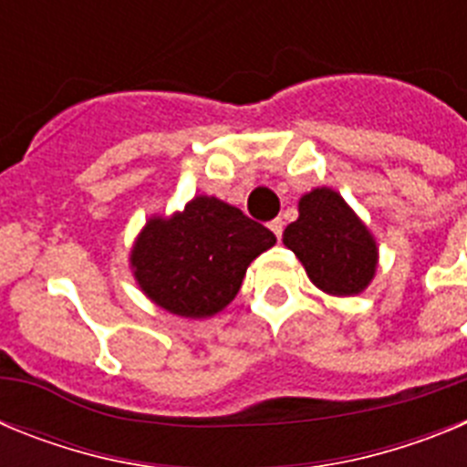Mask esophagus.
<instances>
[{
	"instance_id": "obj_1",
	"label": "esophagus",
	"mask_w": 467,
	"mask_h": 467,
	"mask_svg": "<svg viewBox=\"0 0 467 467\" xmlns=\"http://www.w3.org/2000/svg\"><path fill=\"white\" fill-rule=\"evenodd\" d=\"M269 229L274 231L275 234V238H283V229H285V224H283V220H274V222H269Z\"/></svg>"
}]
</instances>
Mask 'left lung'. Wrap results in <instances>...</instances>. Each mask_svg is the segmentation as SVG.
<instances>
[{"label": "left lung", "instance_id": "8db88e82", "mask_svg": "<svg viewBox=\"0 0 467 467\" xmlns=\"http://www.w3.org/2000/svg\"><path fill=\"white\" fill-rule=\"evenodd\" d=\"M283 243L327 295H360L377 274V241L334 189L317 187L299 198V220L285 229Z\"/></svg>", "mask_w": 467, "mask_h": 467}]
</instances>
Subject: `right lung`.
Instances as JSON below:
<instances>
[{
	"instance_id": "right-lung-1",
	"label": "right lung",
	"mask_w": 467,
	"mask_h": 467,
	"mask_svg": "<svg viewBox=\"0 0 467 467\" xmlns=\"http://www.w3.org/2000/svg\"><path fill=\"white\" fill-rule=\"evenodd\" d=\"M275 243L259 222L214 196H196L172 217H151L130 250L140 290L182 317L229 306L253 259Z\"/></svg>"
}]
</instances>
